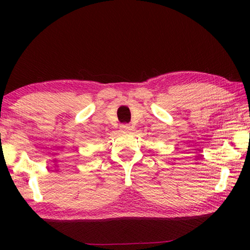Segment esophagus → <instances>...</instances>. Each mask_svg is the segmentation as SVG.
<instances>
[{"instance_id":"34e87169","label":"esophagus","mask_w":250,"mask_h":250,"mask_svg":"<svg viewBox=\"0 0 250 250\" xmlns=\"http://www.w3.org/2000/svg\"><path fill=\"white\" fill-rule=\"evenodd\" d=\"M120 129L124 131V132H129V131L131 130V126L128 124H124V125H120Z\"/></svg>"}]
</instances>
